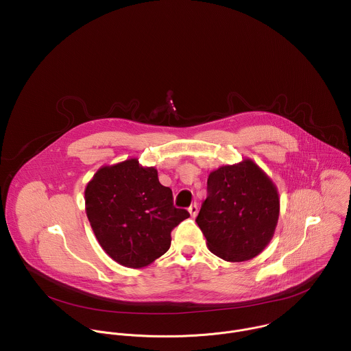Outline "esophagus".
Instances as JSON below:
<instances>
[{
	"mask_svg": "<svg viewBox=\"0 0 351 351\" xmlns=\"http://www.w3.org/2000/svg\"><path fill=\"white\" fill-rule=\"evenodd\" d=\"M189 212L191 215V217H195L198 215V205L197 204H193L190 208H189Z\"/></svg>",
	"mask_w": 351,
	"mask_h": 351,
	"instance_id": "1",
	"label": "esophagus"
}]
</instances>
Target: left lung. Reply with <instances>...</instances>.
<instances>
[{
    "label": "left lung",
    "instance_id": "8db88e82",
    "mask_svg": "<svg viewBox=\"0 0 351 351\" xmlns=\"http://www.w3.org/2000/svg\"><path fill=\"white\" fill-rule=\"evenodd\" d=\"M279 210L276 186L247 158L210 172L208 197L195 221L213 254L241 263L258 256L271 242Z\"/></svg>",
    "mask_w": 351,
    "mask_h": 351
}]
</instances>
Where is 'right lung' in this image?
Returning a JSON list of instances; mask_svg holds the SVG:
<instances>
[{
	"instance_id": "obj_1",
	"label": "right lung",
	"mask_w": 351,
	"mask_h": 351,
	"mask_svg": "<svg viewBox=\"0 0 351 351\" xmlns=\"http://www.w3.org/2000/svg\"><path fill=\"white\" fill-rule=\"evenodd\" d=\"M86 215L105 253L128 268H143L168 252L171 231L190 217L173 206L157 169L138 158L102 167L84 190Z\"/></svg>"
}]
</instances>
